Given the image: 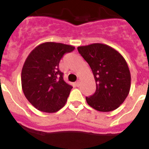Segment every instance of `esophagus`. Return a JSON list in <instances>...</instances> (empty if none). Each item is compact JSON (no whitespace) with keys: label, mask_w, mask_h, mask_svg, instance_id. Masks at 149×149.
<instances>
[{"label":"esophagus","mask_w":149,"mask_h":149,"mask_svg":"<svg viewBox=\"0 0 149 149\" xmlns=\"http://www.w3.org/2000/svg\"><path fill=\"white\" fill-rule=\"evenodd\" d=\"M75 85H76V86H77V87L80 86V80H77V81L76 82Z\"/></svg>","instance_id":"obj_1"}]
</instances>
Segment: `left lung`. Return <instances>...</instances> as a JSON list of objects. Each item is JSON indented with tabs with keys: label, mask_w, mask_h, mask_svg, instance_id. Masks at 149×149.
<instances>
[{
	"label": "left lung",
	"mask_w": 149,
	"mask_h": 149,
	"mask_svg": "<svg viewBox=\"0 0 149 149\" xmlns=\"http://www.w3.org/2000/svg\"><path fill=\"white\" fill-rule=\"evenodd\" d=\"M77 50L91 67L96 82L95 93L86 97L87 103L103 112L117 109L131 88V73L125 58L103 43L78 46Z\"/></svg>",
	"instance_id": "8db88e82"
}]
</instances>
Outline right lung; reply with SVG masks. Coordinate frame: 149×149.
Masks as SVG:
<instances>
[{
	"label": "right lung",
	"mask_w": 149,
	"mask_h": 149,
	"mask_svg": "<svg viewBox=\"0 0 149 149\" xmlns=\"http://www.w3.org/2000/svg\"><path fill=\"white\" fill-rule=\"evenodd\" d=\"M74 49L71 45L46 42L36 46L26 59L21 72L22 90L39 111L54 113L65 106L72 86L64 81L58 66L63 54Z\"/></svg>",
	"instance_id": "add662e5"
}]
</instances>
